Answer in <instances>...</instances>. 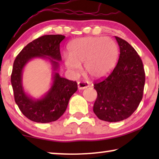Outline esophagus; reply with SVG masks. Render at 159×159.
Returning a JSON list of instances; mask_svg holds the SVG:
<instances>
[{"instance_id":"34e87169","label":"esophagus","mask_w":159,"mask_h":159,"mask_svg":"<svg viewBox=\"0 0 159 159\" xmlns=\"http://www.w3.org/2000/svg\"><path fill=\"white\" fill-rule=\"evenodd\" d=\"M77 86L80 90H83V89H85L90 86V84H89L88 82H79L77 84Z\"/></svg>"}]
</instances>
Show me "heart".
I'll use <instances>...</instances> for the list:
<instances>
[{
	"label": "heart",
	"instance_id": "obj_1",
	"mask_svg": "<svg viewBox=\"0 0 159 159\" xmlns=\"http://www.w3.org/2000/svg\"><path fill=\"white\" fill-rule=\"evenodd\" d=\"M64 64L77 75L84 64L85 72L93 78L105 77L114 69L118 58V47L111 38L87 37L75 39L68 46Z\"/></svg>",
	"mask_w": 159,
	"mask_h": 159
}]
</instances>
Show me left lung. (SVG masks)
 <instances>
[{"instance_id": "obj_1", "label": "left lung", "mask_w": 159, "mask_h": 159, "mask_svg": "<svg viewBox=\"0 0 159 159\" xmlns=\"http://www.w3.org/2000/svg\"><path fill=\"white\" fill-rule=\"evenodd\" d=\"M120 49L116 66L110 75L95 82L98 96L93 111L101 120L116 122L133 114L141 100L145 75L143 61L127 41L115 37Z\"/></svg>"}]
</instances>
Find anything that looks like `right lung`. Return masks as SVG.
I'll use <instances>...</instances> for the list:
<instances>
[{"label":"right lung","instance_id":"right-lung-1","mask_svg":"<svg viewBox=\"0 0 159 159\" xmlns=\"http://www.w3.org/2000/svg\"><path fill=\"white\" fill-rule=\"evenodd\" d=\"M65 38L62 34H48L27 44L15 58L11 82L15 102L21 113L31 121L48 123L56 121L64 114L69 101L77 90V84L61 77L58 74L61 61L60 43ZM34 57L49 60L53 69V82L49 90L41 98L30 97L23 90L22 72L25 64Z\"/></svg>","mask_w":159,"mask_h":159}]
</instances>
